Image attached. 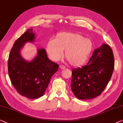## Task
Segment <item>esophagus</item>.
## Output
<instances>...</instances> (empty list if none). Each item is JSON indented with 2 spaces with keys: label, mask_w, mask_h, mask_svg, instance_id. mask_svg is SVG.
<instances>
[{
  "label": "esophagus",
  "mask_w": 123,
  "mask_h": 123,
  "mask_svg": "<svg viewBox=\"0 0 123 123\" xmlns=\"http://www.w3.org/2000/svg\"><path fill=\"white\" fill-rule=\"evenodd\" d=\"M60 68H61V69H65L66 68V67L65 66H63V65H60Z\"/></svg>",
  "instance_id": "1"
}]
</instances>
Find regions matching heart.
<instances>
[{
	"label": "heart",
	"instance_id": "heart-1",
	"mask_svg": "<svg viewBox=\"0 0 123 123\" xmlns=\"http://www.w3.org/2000/svg\"><path fill=\"white\" fill-rule=\"evenodd\" d=\"M46 48L50 57L55 61L61 57L65 50V57L69 63L79 66L87 60L92 51V43L90 39L81 34L62 32L48 41Z\"/></svg>",
	"mask_w": 123,
	"mask_h": 123
}]
</instances>
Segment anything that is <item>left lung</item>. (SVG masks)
<instances>
[{"instance_id": "left-lung-1", "label": "left lung", "mask_w": 123, "mask_h": 123, "mask_svg": "<svg viewBox=\"0 0 123 123\" xmlns=\"http://www.w3.org/2000/svg\"><path fill=\"white\" fill-rule=\"evenodd\" d=\"M114 68L113 51L103 44L94 51L87 65L72 70L71 86L75 96L80 100L99 96L109 82Z\"/></svg>"}]
</instances>
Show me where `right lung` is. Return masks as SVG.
I'll list each match as a JSON object with an SVG mask.
<instances>
[{
	"mask_svg": "<svg viewBox=\"0 0 123 123\" xmlns=\"http://www.w3.org/2000/svg\"><path fill=\"white\" fill-rule=\"evenodd\" d=\"M35 34L29 29L13 44L8 61L9 76L19 94L28 98H37L43 95L58 65L48 58L46 50L38 49L37 55L31 61H27L20 55L25 43L33 42Z\"/></svg>",
	"mask_w": 123,
	"mask_h": 123,
	"instance_id": "1",
	"label": "right lung"
}]
</instances>
